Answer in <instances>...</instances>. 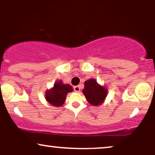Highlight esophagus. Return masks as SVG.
Returning a JSON list of instances; mask_svg holds the SVG:
<instances>
[{
  "instance_id": "obj_1",
  "label": "esophagus",
  "mask_w": 155,
  "mask_h": 155,
  "mask_svg": "<svg viewBox=\"0 0 155 155\" xmlns=\"http://www.w3.org/2000/svg\"><path fill=\"white\" fill-rule=\"evenodd\" d=\"M74 90L76 92H79L80 91V86H75L74 87Z\"/></svg>"
}]
</instances>
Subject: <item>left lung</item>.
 <instances>
[{"mask_svg":"<svg viewBox=\"0 0 155 155\" xmlns=\"http://www.w3.org/2000/svg\"><path fill=\"white\" fill-rule=\"evenodd\" d=\"M82 93L91 105L99 106L104 101L108 94V90L104 86L100 85L94 78H91L84 82Z\"/></svg>","mask_w":155,"mask_h":155,"instance_id":"8db88e82","label":"left lung"}]
</instances>
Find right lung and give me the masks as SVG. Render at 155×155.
Segmentation results:
<instances>
[{
	"instance_id": "obj_1",
	"label": "right lung",
	"mask_w": 155,
	"mask_h": 155,
	"mask_svg": "<svg viewBox=\"0 0 155 155\" xmlns=\"http://www.w3.org/2000/svg\"><path fill=\"white\" fill-rule=\"evenodd\" d=\"M73 91L69 84H64L62 80L55 82L54 87L45 92V99L50 104L54 107H59L63 105L67 94Z\"/></svg>"
}]
</instances>
